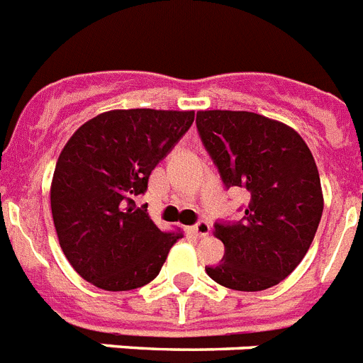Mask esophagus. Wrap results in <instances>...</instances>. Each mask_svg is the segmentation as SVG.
I'll return each mask as SVG.
<instances>
[{"mask_svg": "<svg viewBox=\"0 0 363 363\" xmlns=\"http://www.w3.org/2000/svg\"><path fill=\"white\" fill-rule=\"evenodd\" d=\"M191 230H192V234L196 236V238H205V236H209L211 225L207 223V221L201 220V221H198L196 225H192Z\"/></svg>", "mask_w": 363, "mask_h": 363, "instance_id": "1", "label": "esophagus"}]
</instances>
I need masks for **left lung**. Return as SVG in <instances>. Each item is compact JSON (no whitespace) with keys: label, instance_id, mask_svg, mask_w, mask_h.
<instances>
[{"label":"left lung","instance_id":"1","mask_svg":"<svg viewBox=\"0 0 363 363\" xmlns=\"http://www.w3.org/2000/svg\"><path fill=\"white\" fill-rule=\"evenodd\" d=\"M196 127L223 184L249 192L242 221L214 225L225 256L205 271L229 289H269L298 267L318 229L323 192L313 154L293 127L256 112L200 111Z\"/></svg>","mask_w":363,"mask_h":363}]
</instances>
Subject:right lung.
<instances>
[{
    "label": "right lung",
    "mask_w": 363,
    "mask_h": 363,
    "mask_svg": "<svg viewBox=\"0 0 363 363\" xmlns=\"http://www.w3.org/2000/svg\"><path fill=\"white\" fill-rule=\"evenodd\" d=\"M192 121L194 111L116 108L85 121L65 143L50 209L63 255L83 280L130 291L158 277L184 233L160 230L136 198Z\"/></svg>",
    "instance_id": "add662e5"
}]
</instances>
